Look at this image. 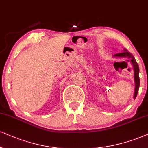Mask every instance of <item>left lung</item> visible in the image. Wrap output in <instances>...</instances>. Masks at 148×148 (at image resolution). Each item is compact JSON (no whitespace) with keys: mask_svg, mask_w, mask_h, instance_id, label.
Instances as JSON below:
<instances>
[{"mask_svg":"<svg viewBox=\"0 0 148 148\" xmlns=\"http://www.w3.org/2000/svg\"><path fill=\"white\" fill-rule=\"evenodd\" d=\"M114 58H126L128 59V61H130L131 64H132L133 68H134V82H135V88H134V99H136V97L137 95L138 88L140 86V79L138 77V73H139V68L138 65L136 62L135 58L130 52H128L126 49H124V51L122 53H119L114 54L113 56Z\"/></svg>","mask_w":148,"mask_h":148,"instance_id":"1","label":"left lung"}]
</instances>
